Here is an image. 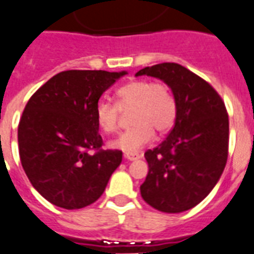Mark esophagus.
Wrapping results in <instances>:
<instances>
[{"label":"esophagus","mask_w":254,"mask_h":254,"mask_svg":"<svg viewBox=\"0 0 254 254\" xmlns=\"http://www.w3.org/2000/svg\"><path fill=\"white\" fill-rule=\"evenodd\" d=\"M125 158L129 160V161H135V160L141 158V156L138 153H127V154H125Z\"/></svg>","instance_id":"esophagus-1"}]
</instances>
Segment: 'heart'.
Instances as JSON below:
<instances>
[{
	"instance_id": "1",
	"label": "heart",
	"mask_w": 254,
	"mask_h": 254,
	"mask_svg": "<svg viewBox=\"0 0 254 254\" xmlns=\"http://www.w3.org/2000/svg\"><path fill=\"white\" fill-rule=\"evenodd\" d=\"M117 105L100 100L94 106L97 127L105 133L117 129L120 109L131 112L130 129L110 142V148L125 153H137L154 137V130L166 133L174 125L177 117V101L172 89L164 82L134 80L123 85L116 92Z\"/></svg>"
}]
</instances>
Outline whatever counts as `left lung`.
Wrapping results in <instances>:
<instances>
[{
	"label": "left lung",
	"mask_w": 254,
	"mask_h": 254,
	"mask_svg": "<svg viewBox=\"0 0 254 254\" xmlns=\"http://www.w3.org/2000/svg\"><path fill=\"white\" fill-rule=\"evenodd\" d=\"M135 75L164 81L177 101L169 135L145 153L149 172L140 187L146 204L164 213H181L200 204L216 187L228 158L229 119L218 93L187 67L164 63Z\"/></svg>",
	"instance_id": "left-lung-1"
}]
</instances>
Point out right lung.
Returning <instances> with one entry per match:
<instances>
[{"instance_id":"add662e5","label":"right lung","mask_w":254,"mask_h":254,"mask_svg":"<svg viewBox=\"0 0 254 254\" xmlns=\"http://www.w3.org/2000/svg\"><path fill=\"white\" fill-rule=\"evenodd\" d=\"M127 71L66 70L52 77L25 106L18 125L21 164L45 200L81 209L102 196L123 161L121 150H102L94 106ZM89 150H98L90 155Z\"/></svg>"}]
</instances>
